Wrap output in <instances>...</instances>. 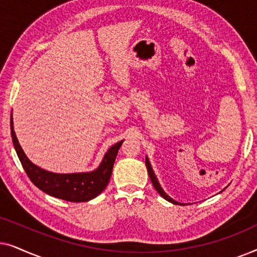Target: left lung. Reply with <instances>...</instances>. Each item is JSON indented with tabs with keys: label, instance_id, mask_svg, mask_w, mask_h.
Returning a JSON list of instances; mask_svg holds the SVG:
<instances>
[{
	"label": "left lung",
	"instance_id": "8db88e82",
	"mask_svg": "<svg viewBox=\"0 0 257 257\" xmlns=\"http://www.w3.org/2000/svg\"><path fill=\"white\" fill-rule=\"evenodd\" d=\"M145 163H146V167H147V172H149V175H150V178H151V181H152V184H153V186H154V188H156V191L159 193V194L163 196V198L165 199V200H167V201H170V202H172V203H174V205H184V203H180V202H178V201H175V200H173L171 198V196H168L166 193L164 192V189L161 188V186H160V184H159V181H158V179H157V177H156V174H154V172H153V170H152V166H151V164H150V160H149V158L146 157V160H145Z\"/></svg>",
	"mask_w": 257,
	"mask_h": 257
}]
</instances>
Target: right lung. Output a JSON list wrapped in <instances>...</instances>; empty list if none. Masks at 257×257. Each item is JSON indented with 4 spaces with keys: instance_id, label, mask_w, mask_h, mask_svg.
I'll return each instance as SVG.
<instances>
[{
    "instance_id": "1",
    "label": "right lung",
    "mask_w": 257,
    "mask_h": 257,
    "mask_svg": "<svg viewBox=\"0 0 257 257\" xmlns=\"http://www.w3.org/2000/svg\"><path fill=\"white\" fill-rule=\"evenodd\" d=\"M10 130H12V138L17 156L33 184L49 195L70 202L89 201L104 191L111 178L118 150L120 149L124 142L121 140L108 149L97 170L87 172V173L58 174L42 170L41 167L36 166L28 159L14 131L13 114L10 118Z\"/></svg>"
}]
</instances>
